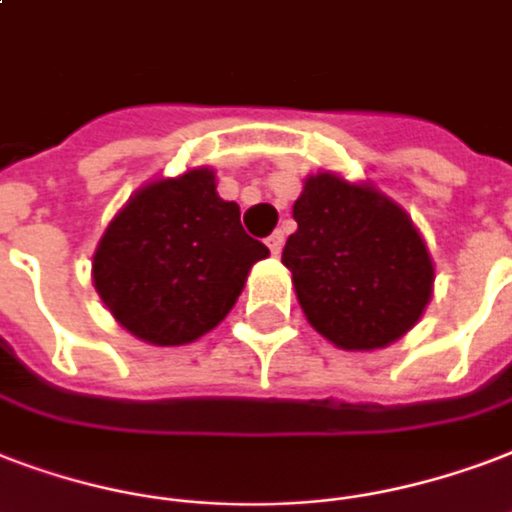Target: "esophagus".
Returning <instances> with one entry per match:
<instances>
[{
	"label": "esophagus",
	"instance_id": "esophagus-1",
	"mask_svg": "<svg viewBox=\"0 0 512 512\" xmlns=\"http://www.w3.org/2000/svg\"><path fill=\"white\" fill-rule=\"evenodd\" d=\"M282 247H284V233L282 230H273L271 236H268V249H271L273 257L282 255Z\"/></svg>",
	"mask_w": 512,
	"mask_h": 512
}]
</instances>
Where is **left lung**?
Instances as JSON below:
<instances>
[{
  "label": "left lung",
  "instance_id": "obj_1",
  "mask_svg": "<svg viewBox=\"0 0 512 512\" xmlns=\"http://www.w3.org/2000/svg\"><path fill=\"white\" fill-rule=\"evenodd\" d=\"M284 244L295 295L311 327L338 349H384L432 298L435 268L405 209L373 185L330 171L306 179Z\"/></svg>",
  "mask_w": 512,
  "mask_h": 512
}]
</instances>
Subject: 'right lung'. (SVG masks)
<instances>
[{
	"label": "right lung",
	"instance_id": "1",
	"mask_svg": "<svg viewBox=\"0 0 512 512\" xmlns=\"http://www.w3.org/2000/svg\"><path fill=\"white\" fill-rule=\"evenodd\" d=\"M268 247L241 228L239 204L217 195L212 169L136 190L104 230L93 287L139 341L182 346L214 330Z\"/></svg>",
	"mask_w": 512,
	"mask_h": 512
}]
</instances>
